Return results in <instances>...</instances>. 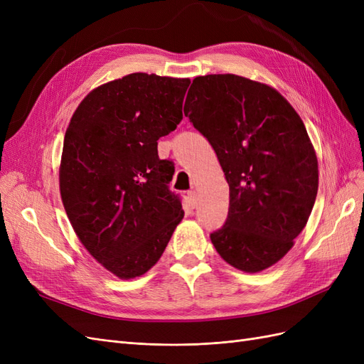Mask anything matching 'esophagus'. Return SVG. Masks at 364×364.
Instances as JSON below:
<instances>
[{"label": "esophagus", "instance_id": "obj_1", "mask_svg": "<svg viewBox=\"0 0 364 364\" xmlns=\"http://www.w3.org/2000/svg\"><path fill=\"white\" fill-rule=\"evenodd\" d=\"M196 205H197V194H196V191H190L188 193V206L193 209V208H196Z\"/></svg>", "mask_w": 364, "mask_h": 364}]
</instances>
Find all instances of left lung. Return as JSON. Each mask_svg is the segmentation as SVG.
<instances>
[{"label":"left lung","instance_id":"left-lung-1","mask_svg":"<svg viewBox=\"0 0 364 364\" xmlns=\"http://www.w3.org/2000/svg\"><path fill=\"white\" fill-rule=\"evenodd\" d=\"M183 112L209 141L229 183L211 241L230 266L258 273L284 258L316 202L318 168L304 121L274 90L235 74L196 77Z\"/></svg>","mask_w":364,"mask_h":364}]
</instances>
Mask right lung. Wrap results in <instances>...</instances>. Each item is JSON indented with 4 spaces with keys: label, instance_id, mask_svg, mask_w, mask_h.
Masks as SVG:
<instances>
[{
    "label": "right lung",
    "instance_id": "obj_1",
    "mask_svg": "<svg viewBox=\"0 0 364 364\" xmlns=\"http://www.w3.org/2000/svg\"><path fill=\"white\" fill-rule=\"evenodd\" d=\"M190 79L134 73L87 94L65 134L60 197L80 243L119 279L149 272L183 218L158 139L182 119Z\"/></svg>",
    "mask_w": 364,
    "mask_h": 364
}]
</instances>
